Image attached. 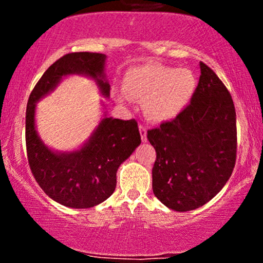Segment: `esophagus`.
I'll return each instance as SVG.
<instances>
[{
    "instance_id": "esophagus-1",
    "label": "esophagus",
    "mask_w": 263,
    "mask_h": 263,
    "mask_svg": "<svg viewBox=\"0 0 263 263\" xmlns=\"http://www.w3.org/2000/svg\"><path fill=\"white\" fill-rule=\"evenodd\" d=\"M140 134H141L142 141L146 142L147 141V128L144 127L143 125H140Z\"/></svg>"
}]
</instances>
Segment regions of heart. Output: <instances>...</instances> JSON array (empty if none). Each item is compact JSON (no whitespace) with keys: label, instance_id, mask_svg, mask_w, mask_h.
Returning a JSON list of instances; mask_svg holds the SVG:
<instances>
[{"label":"heart","instance_id":"heart-1","mask_svg":"<svg viewBox=\"0 0 263 263\" xmlns=\"http://www.w3.org/2000/svg\"><path fill=\"white\" fill-rule=\"evenodd\" d=\"M197 85V77L189 69L158 64L131 69L123 80L126 95L143 101L144 115L155 122L177 117L192 100Z\"/></svg>","mask_w":263,"mask_h":263}]
</instances>
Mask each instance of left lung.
<instances>
[{
    "instance_id": "8db88e82",
    "label": "left lung",
    "mask_w": 263,
    "mask_h": 263,
    "mask_svg": "<svg viewBox=\"0 0 263 263\" xmlns=\"http://www.w3.org/2000/svg\"><path fill=\"white\" fill-rule=\"evenodd\" d=\"M190 104L172 121L147 132L157 157L152 188L165 206L189 211L222 189L236 162V112L218 75L200 62Z\"/></svg>"
}]
</instances>
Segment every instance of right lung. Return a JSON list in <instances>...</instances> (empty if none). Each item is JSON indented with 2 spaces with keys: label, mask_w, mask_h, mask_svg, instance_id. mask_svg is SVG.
Segmentation results:
<instances>
[{
  "label": "right lung",
  "mask_w": 263,
  "mask_h": 263,
  "mask_svg": "<svg viewBox=\"0 0 263 263\" xmlns=\"http://www.w3.org/2000/svg\"><path fill=\"white\" fill-rule=\"evenodd\" d=\"M106 55L100 53H69L53 63L35 84L26 111L27 157L33 177L45 194L57 203L86 209L105 201L116 188V172L140 146L136 120L105 117L89 141L74 152H54L42 142L34 122L35 102L55 89L66 75L81 74L98 83L104 96H110L105 80Z\"/></svg>",
  "instance_id": "obj_1"
}]
</instances>
